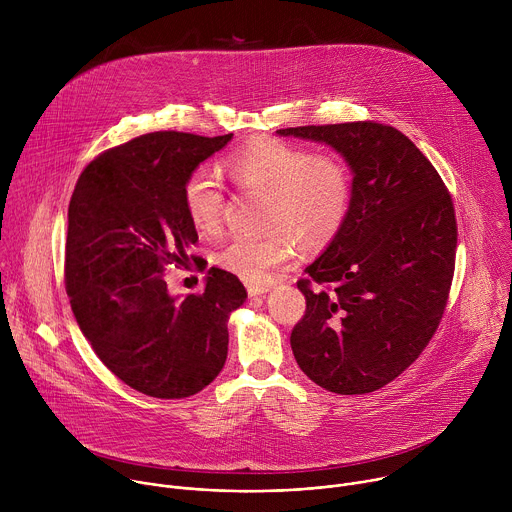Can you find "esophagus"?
Listing matches in <instances>:
<instances>
[{"label":"esophagus","mask_w":512,"mask_h":512,"mask_svg":"<svg viewBox=\"0 0 512 512\" xmlns=\"http://www.w3.org/2000/svg\"><path fill=\"white\" fill-rule=\"evenodd\" d=\"M269 289H271L269 285H247V291H249L251 298H255V296H265Z\"/></svg>","instance_id":"1"}]
</instances>
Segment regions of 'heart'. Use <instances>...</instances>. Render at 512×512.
Masks as SVG:
<instances>
[{
    "mask_svg": "<svg viewBox=\"0 0 512 512\" xmlns=\"http://www.w3.org/2000/svg\"><path fill=\"white\" fill-rule=\"evenodd\" d=\"M239 186L271 196L267 235H235L218 251V263L249 283H263L271 271L296 255L294 235L308 247L326 245L340 231L350 204L348 168L334 156H316L302 145L255 141L229 158ZM190 223L214 233L225 212V188L210 166L192 170L182 188Z\"/></svg>",
    "mask_w": 512,
    "mask_h": 512,
    "instance_id": "1",
    "label": "heart"
}]
</instances>
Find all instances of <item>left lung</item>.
Instances as JSON below:
<instances>
[{
  "mask_svg": "<svg viewBox=\"0 0 512 512\" xmlns=\"http://www.w3.org/2000/svg\"><path fill=\"white\" fill-rule=\"evenodd\" d=\"M275 133L330 145L352 174L340 231L306 267L310 279L298 281L306 316L291 330V350L322 389L373 393L399 377L440 326L458 243L452 196L395 127L356 121Z\"/></svg>",
  "mask_w": 512,
  "mask_h": 512,
  "instance_id": "obj_1",
  "label": "left lung"
}]
</instances>
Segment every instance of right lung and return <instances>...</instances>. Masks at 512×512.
<instances>
[{"instance_id":"right-lung-1","label":"right lung","mask_w":512,"mask_h":512,"mask_svg":"<svg viewBox=\"0 0 512 512\" xmlns=\"http://www.w3.org/2000/svg\"><path fill=\"white\" fill-rule=\"evenodd\" d=\"M233 133L156 131L95 158L68 204L64 283L85 338L131 389L182 399L223 371L229 318L247 300L237 275L210 267L200 296H172L168 265L198 241L182 188Z\"/></svg>"}]
</instances>
